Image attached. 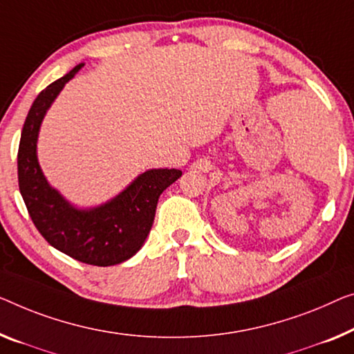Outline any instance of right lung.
Here are the masks:
<instances>
[{
	"mask_svg": "<svg viewBox=\"0 0 354 354\" xmlns=\"http://www.w3.org/2000/svg\"><path fill=\"white\" fill-rule=\"evenodd\" d=\"M82 66L84 63L49 84L31 104L19 145V189L35 227L47 243L79 262L108 267L130 259L143 246L160 194L183 171L176 168L145 171L118 197L92 209L71 207L47 184L36 157L39 127L63 86Z\"/></svg>",
	"mask_w": 354,
	"mask_h": 354,
	"instance_id": "1",
	"label": "right lung"
}]
</instances>
